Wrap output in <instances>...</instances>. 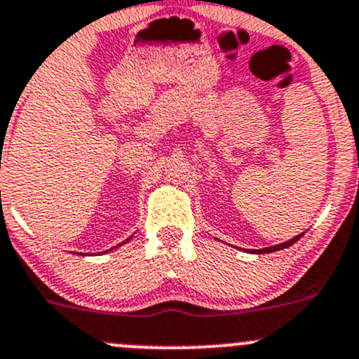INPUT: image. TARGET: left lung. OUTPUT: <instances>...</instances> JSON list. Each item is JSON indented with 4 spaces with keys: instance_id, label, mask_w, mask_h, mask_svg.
<instances>
[{
    "instance_id": "8db88e82",
    "label": "left lung",
    "mask_w": 359,
    "mask_h": 359,
    "mask_svg": "<svg viewBox=\"0 0 359 359\" xmlns=\"http://www.w3.org/2000/svg\"><path fill=\"white\" fill-rule=\"evenodd\" d=\"M300 236H302V234H299V236L292 238V240L287 241V243L276 245V247H267V248H262V250H257V253H271V252H276V250H281V248H288V247H290V245L295 243V241H299Z\"/></svg>"
}]
</instances>
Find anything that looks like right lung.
Instances as JSON below:
<instances>
[{"instance_id": "add662e5", "label": "right lung", "mask_w": 359, "mask_h": 359, "mask_svg": "<svg viewBox=\"0 0 359 359\" xmlns=\"http://www.w3.org/2000/svg\"><path fill=\"white\" fill-rule=\"evenodd\" d=\"M126 241H128V240H126Z\"/></svg>"}]
</instances>
